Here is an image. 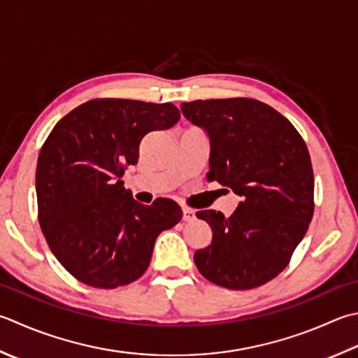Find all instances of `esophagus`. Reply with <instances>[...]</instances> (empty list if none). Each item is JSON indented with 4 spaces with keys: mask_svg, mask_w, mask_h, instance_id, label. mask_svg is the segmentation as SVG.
<instances>
[{
    "mask_svg": "<svg viewBox=\"0 0 358 358\" xmlns=\"http://www.w3.org/2000/svg\"><path fill=\"white\" fill-rule=\"evenodd\" d=\"M195 219V211L191 208H183V220L185 222H192Z\"/></svg>",
    "mask_w": 358,
    "mask_h": 358,
    "instance_id": "1",
    "label": "esophagus"
}]
</instances>
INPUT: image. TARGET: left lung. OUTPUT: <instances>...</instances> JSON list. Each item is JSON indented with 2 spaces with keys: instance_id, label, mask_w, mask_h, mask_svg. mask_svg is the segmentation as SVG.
<instances>
[{
  "instance_id": "1",
  "label": "left lung",
  "mask_w": 358,
  "mask_h": 358,
  "mask_svg": "<svg viewBox=\"0 0 358 358\" xmlns=\"http://www.w3.org/2000/svg\"><path fill=\"white\" fill-rule=\"evenodd\" d=\"M185 117L208 133L209 181L242 201L229 217H197L213 241L194 255L208 281L248 290L276 278L290 262L313 215V169L304 139L289 119L248 97L181 103Z\"/></svg>"
}]
</instances>
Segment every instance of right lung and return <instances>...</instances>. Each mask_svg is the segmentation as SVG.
<instances>
[{
    "instance_id": "add662e5",
    "label": "right lung",
    "mask_w": 358,
    "mask_h": 358,
    "mask_svg": "<svg viewBox=\"0 0 358 358\" xmlns=\"http://www.w3.org/2000/svg\"><path fill=\"white\" fill-rule=\"evenodd\" d=\"M178 119L171 102L93 99L49 133L35 173L38 222L52 255L80 282L116 289L136 281L161 231L181 220L173 200L145 206L121 180L147 133Z\"/></svg>"
}]
</instances>
